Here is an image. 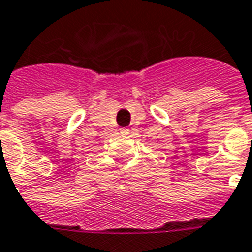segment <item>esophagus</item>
Returning <instances> with one entry per match:
<instances>
[{
	"instance_id": "obj_1",
	"label": "esophagus",
	"mask_w": 252,
	"mask_h": 252,
	"mask_svg": "<svg viewBox=\"0 0 252 252\" xmlns=\"http://www.w3.org/2000/svg\"><path fill=\"white\" fill-rule=\"evenodd\" d=\"M120 132L123 135H128V133H129V129H128V128H121Z\"/></svg>"
}]
</instances>
